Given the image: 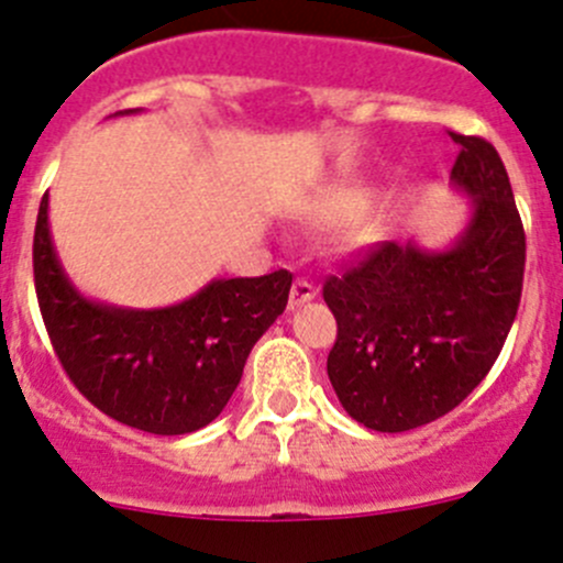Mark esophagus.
I'll use <instances>...</instances> for the list:
<instances>
[{
  "label": "esophagus",
  "instance_id": "34e87169",
  "mask_svg": "<svg viewBox=\"0 0 563 563\" xmlns=\"http://www.w3.org/2000/svg\"><path fill=\"white\" fill-rule=\"evenodd\" d=\"M316 286L313 283H308V280H297L291 286V308H302V305H308V302H313L316 299Z\"/></svg>",
  "mask_w": 563,
  "mask_h": 563
}]
</instances>
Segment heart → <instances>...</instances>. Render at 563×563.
Listing matches in <instances>:
<instances>
[{
    "instance_id": "b5f03b06",
    "label": "heart",
    "mask_w": 563,
    "mask_h": 563,
    "mask_svg": "<svg viewBox=\"0 0 563 563\" xmlns=\"http://www.w3.org/2000/svg\"><path fill=\"white\" fill-rule=\"evenodd\" d=\"M376 190L365 181H343L329 187L316 198L310 220L321 229H349L351 245L376 247L389 234V214L384 209H371Z\"/></svg>"
}]
</instances>
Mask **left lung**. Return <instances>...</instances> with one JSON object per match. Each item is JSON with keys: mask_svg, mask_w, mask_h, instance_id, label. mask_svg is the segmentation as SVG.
I'll return each instance as SVG.
<instances>
[{"mask_svg": "<svg viewBox=\"0 0 563 563\" xmlns=\"http://www.w3.org/2000/svg\"><path fill=\"white\" fill-rule=\"evenodd\" d=\"M452 187L471 201L444 247L384 242L323 283L338 318L327 373L340 406L365 428L402 433L444 417L498 360L523 291L526 234L501 157L452 133Z\"/></svg>", "mask_w": 563, "mask_h": 563, "instance_id": "8db88e82", "label": "left lung"}]
</instances>
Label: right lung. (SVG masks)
<instances>
[{
	"mask_svg": "<svg viewBox=\"0 0 563 563\" xmlns=\"http://www.w3.org/2000/svg\"><path fill=\"white\" fill-rule=\"evenodd\" d=\"M291 280L286 269L214 277L192 297L150 310L89 299L56 255L48 192L40 201L35 288L56 356L89 402L144 433H196L220 417L253 345L286 310Z\"/></svg>",
	"mask_w": 563,
	"mask_h": 563,
	"instance_id": "right-lung-1",
	"label": "right lung"
}]
</instances>
